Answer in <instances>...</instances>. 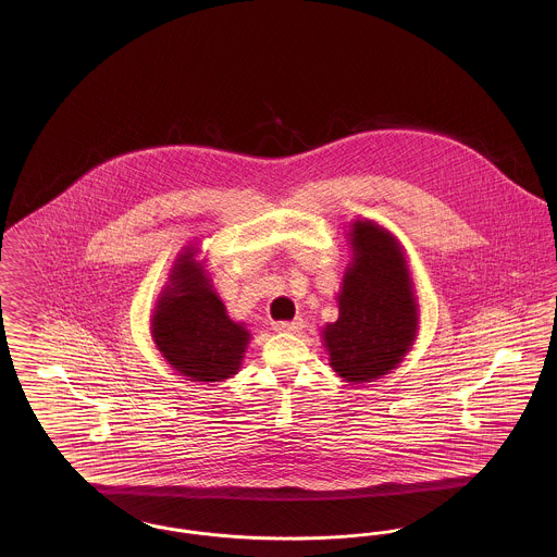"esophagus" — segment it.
<instances>
[{"mask_svg":"<svg viewBox=\"0 0 557 557\" xmlns=\"http://www.w3.org/2000/svg\"><path fill=\"white\" fill-rule=\"evenodd\" d=\"M302 327V319H294V321H275L273 323V330L275 332H298Z\"/></svg>","mask_w":557,"mask_h":557,"instance_id":"obj_1","label":"esophagus"}]
</instances>
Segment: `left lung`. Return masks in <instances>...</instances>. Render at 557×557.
Instances as JSON below:
<instances>
[{
    "mask_svg": "<svg viewBox=\"0 0 557 557\" xmlns=\"http://www.w3.org/2000/svg\"><path fill=\"white\" fill-rule=\"evenodd\" d=\"M355 261L341 292V318L323 341L330 366L346 382H371L397 368L418 330V305L395 238L371 221L350 230Z\"/></svg>",
    "mask_w": 557,
    "mask_h": 557,
    "instance_id": "8db88e82",
    "label": "left lung"
}]
</instances>
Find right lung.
<instances>
[{"mask_svg": "<svg viewBox=\"0 0 557 557\" xmlns=\"http://www.w3.org/2000/svg\"><path fill=\"white\" fill-rule=\"evenodd\" d=\"M171 284L152 321L162 357L194 382H221L234 375L250 334L227 318L191 252L182 255Z\"/></svg>", "mask_w": 557, "mask_h": 557, "instance_id": "add662e5", "label": "right lung"}]
</instances>
